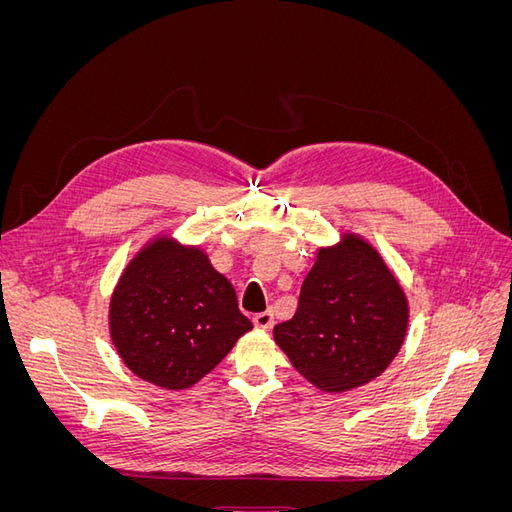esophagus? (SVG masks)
<instances>
[{
	"label": "esophagus",
	"mask_w": 512,
	"mask_h": 512,
	"mask_svg": "<svg viewBox=\"0 0 512 512\" xmlns=\"http://www.w3.org/2000/svg\"><path fill=\"white\" fill-rule=\"evenodd\" d=\"M254 324H256V327L258 329H262V331H269L271 327H273V312H269V309H267V312H260V314H254Z\"/></svg>",
	"instance_id": "esophagus-1"
}]
</instances>
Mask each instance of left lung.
<instances>
[{
  "instance_id": "obj_1",
  "label": "left lung",
  "mask_w": 512,
  "mask_h": 512,
  "mask_svg": "<svg viewBox=\"0 0 512 512\" xmlns=\"http://www.w3.org/2000/svg\"><path fill=\"white\" fill-rule=\"evenodd\" d=\"M404 288L380 252L344 232L320 247L301 286L297 314L273 329L292 367L324 393H346L378 378L408 331Z\"/></svg>"
}]
</instances>
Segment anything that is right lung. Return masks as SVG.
I'll use <instances>...</instances> for the list:
<instances>
[{"label": "right lung", "mask_w": 512, "mask_h": 512, "mask_svg": "<svg viewBox=\"0 0 512 512\" xmlns=\"http://www.w3.org/2000/svg\"><path fill=\"white\" fill-rule=\"evenodd\" d=\"M108 331L132 374L181 391L205 378L252 322L200 247L158 235L123 269L108 305Z\"/></svg>", "instance_id": "1"}]
</instances>
